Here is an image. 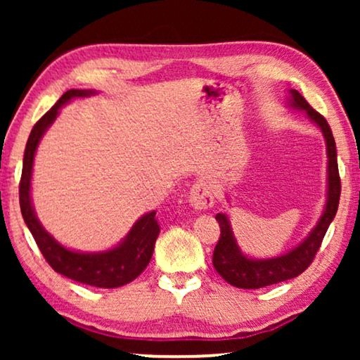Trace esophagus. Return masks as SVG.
Returning <instances> with one entry per match:
<instances>
[{
	"mask_svg": "<svg viewBox=\"0 0 360 360\" xmlns=\"http://www.w3.org/2000/svg\"><path fill=\"white\" fill-rule=\"evenodd\" d=\"M190 198V205L193 206V210L196 211H205L208 210L211 205H213V191H211L210 185L206 181L200 180L190 188L188 193Z\"/></svg>",
	"mask_w": 360,
	"mask_h": 360,
	"instance_id": "1",
	"label": "esophagus"
}]
</instances>
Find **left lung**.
Returning <instances> with one entry per match:
<instances>
[{"label":"left lung","mask_w":360,"mask_h":360,"mask_svg":"<svg viewBox=\"0 0 360 360\" xmlns=\"http://www.w3.org/2000/svg\"><path fill=\"white\" fill-rule=\"evenodd\" d=\"M288 108L297 111H304L308 120L314 122L321 129L324 141H326V155H328V190H326V205H324L323 214L319 216L318 223L309 231V234L298 245H295L287 254L277 255L270 259H252L243 254L239 249L238 240L234 238L233 228H231L228 214L218 213L216 221L219 223L221 236L213 252V265L221 277L226 282L238 288L254 290L262 288L267 285L280 283L285 280L298 277L313 262L318 249L321 248L323 238L336 216L339 206V196H341V179L338 170V152L336 142H334L331 127L328 121L314 111L308 101L300 95L297 90H290L287 98Z\"/></svg>","instance_id":"left-lung-1"}]
</instances>
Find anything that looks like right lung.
<instances>
[{
	"label": "right lung",
	"mask_w": 360,
	"mask_h": 360,
	"mask_svg": "<svg viewBox=\"0 0 360 360\" xmlns=\"http://www.w3.org/2000/svg\"><path fill=\"white\" fill-rule=\"evenodd\" d=\"M91 95H96V91H65L60 96V100L34 124L31 134H29L26 150H24L22 175L21 184H19V205H21L24 223L31 231L32 238L36 239L37 248L41 249L49 265L57 274L75 280V282L91 285V287L116 288L139 277L149 265L157 236L160 233L159 223L155 219V211L141 216L129 233L126 234V238L120 244H116L115 248L101 250V252H80V250H73L62 245L51 233L44 229L41 221L37 219L31 200L34 157H36L37 146L42 136L56 121L63 105L75 100V98H86Z\"/></svg>",
	"instance_id": "right-lung-1"
}]
</instances>
